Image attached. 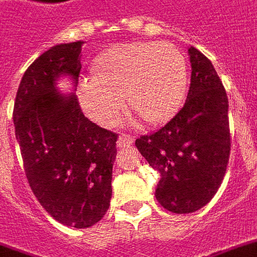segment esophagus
<instances>
[{"mask_svg":"<svg viewBox=\"0 0 257 257\" xmlns=\"http://www.w3.org/2000/svg\"><path fill=\"white\" fill-rule=\"evenodd\" d=\"M133 142H134V137L130 136V134H120L119 140H117V147H130V145H133Z\"/></svg>","mask_w":257,"mask_h":257,"instance_id":"obj_1","label":"esophagus"}]
</instances>
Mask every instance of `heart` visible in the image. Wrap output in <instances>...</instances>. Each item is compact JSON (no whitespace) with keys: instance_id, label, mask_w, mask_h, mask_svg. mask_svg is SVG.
<instances>
[{"instance_id":"heart-1","label":"heart","mask_w":257,"mask_h":257,"mask_svg":"<svg viewBox=\"0 0 257 257\" xmlns=\"http://www.w3.org/2000/svg\"><path fill=\"white\" fill-rule=\"evenodd\" d=\"M91 74L93 78L80 79L78 97L86 113L102 126L115 124L126 102L134 109L131 123L167 121L188 90L186 59L168 42L113 46L93 61Z\"/></svg>"}]
</instances>
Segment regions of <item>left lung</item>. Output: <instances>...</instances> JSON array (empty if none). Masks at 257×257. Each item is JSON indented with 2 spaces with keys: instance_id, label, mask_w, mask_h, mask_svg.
Instances as JSON below:
<instances>
[{
  "instance_id": "8db88e82",
  "label": "left lung",
  "mask_w": 257,
  "mask_h": 257,
  "mask_svg": "<svg viewBox=\"0 0 257 257\" xmlns=\"http://www.w3.org/2000/svg\"><path fill=\"white\" fill-rule=\"evenodd\" d=\"M192 76L188 98L167 124L136 140L160 174L156 200L167 211L190 213L207 205L223 181L230 155L228 100L212 63L188 50Z\"/></svg>"
}]
</instances>
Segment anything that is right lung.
<instances>
[{
  "label": "right lung",
  "instance_id": "1",
  "mask_svg": "<svg viewBox=\"0 0 257 257\" xmlns=\"http://www.w3.org/2000/svg\"><path fill=\"white\" fill-rule=\"evenodd\" d=\"M83 41L56 45L30 65L13 106L15 134L31 190L59 223L100 222L112 197L115 133L85 117L75 95ZM68 77L72 93L57 89Z\"/></svg>",
  "mask_w": 257,
  "mask_h": 257
}]
</instances>
